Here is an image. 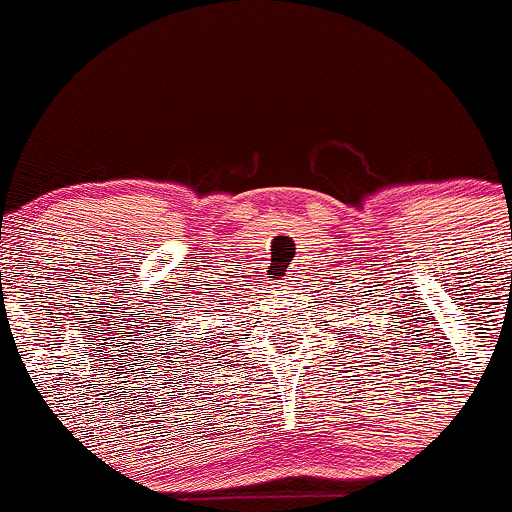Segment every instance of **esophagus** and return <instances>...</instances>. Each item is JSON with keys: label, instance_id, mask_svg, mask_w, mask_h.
Listing matches in <instances>:
<instances>
[{"label": "esophagus", "instance_id": "1", "mask_svg": "<svg viewBox=\"0 0 512 512\" xmlns=\"http://www.w3.org/2000/svg\"><path fill=\"white\" fill-rule=\"evenodd\" d=\"M297 280H299V272H289L287 280H285V285H287L289 289H294V287H297Z\"/></svg>", "mask_w": 512, "mask_h": 512}]
</instances>
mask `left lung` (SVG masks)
I'll list each match as a JSON object with an SVG mask.
<instances>
[{"instance_id": "obj_1", "label": "left lung", "mask_w": 512, "mask_h": 512, "mask_svg": "<svg viewBox=\"0 0 512 512\" xmlns=\"http://www.w3.org/2000/svg\"><path fill=\"white\" fill-rule=\"evenodd\" d=\"M374 342H376V339H374Z\"/></svg>"}]
</instances>
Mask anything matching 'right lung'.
I'll return each mask as SVG.
<instances>
[{
  "mask_svg": "<svg viewBox=\"0 0 512 512\" xmlns=\"http://www.w3.org/2000/svg\"><path fill=\"white\" fill-rule=\"evenodd\" d=\"M205 349H208V347H205ZM175 354H178V359H188L190 361V349H183V344H180V349ZM195 354H198V352H195Z\"/></svg>",
  "mask_w": 512,
  "mask_h": 512,
  "instance_id": "add662e5",
  "label": "right lung"
}]
</instances>
